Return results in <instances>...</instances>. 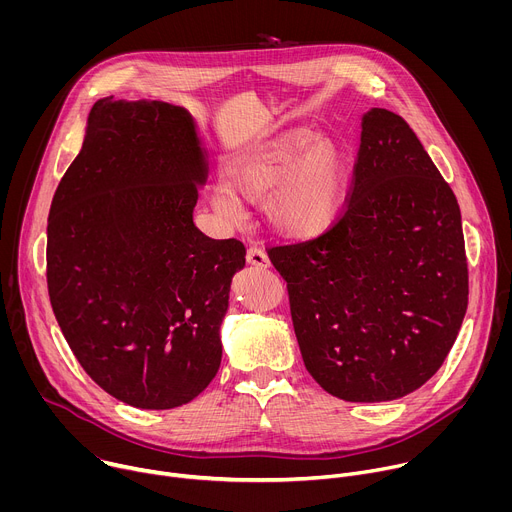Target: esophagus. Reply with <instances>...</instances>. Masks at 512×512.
<instances>
[{"mask_svg":"<svg viewBox=\"0 0 512 512\" xmlns=\"http://www.w3.org/2000/svg\"><path fill=\"white\" fill-rule=\"evenodd\" d=\"M247 263L263 269V267H269V257H267V253L263 251V247L251 245V247L247 249Z\"/></svg>","mask_w":512,"mask_h":512,"instance_id":"esophagus-1","label":"esophagus"}]
</instances>
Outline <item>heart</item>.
Here are the masks:
<instances>
[{
	"mask_svg": "<svg viewBox=\"0 0 512 512\" xmlns=\"http://www.w3.org/2000/svg\"><path fill=\"white\" fill-rule=\"evenodd\" d=\"M227 184L247 200H261L269 193V223L287 237L310 239L334 223L346 188V162L334 141L298 129L243 156L229 168ZM212 202L229 218L239 212L227 190H216Z\"/></svg>",
	"mask_w": 512,
	"mask_h": 512,
	"instance_id": "1",
	"label": "heart"
}]
</instances>
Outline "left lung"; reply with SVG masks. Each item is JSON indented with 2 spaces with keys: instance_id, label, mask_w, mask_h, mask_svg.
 Wrapping results in <instances>:
<instances>
[{
  "instance_id": "obj_1",
  "label": "left lung",
  "mask_w": 512,
  "mask_h": 512,
  "mask_svg": "<svg viewBox=\"0 0 512 512\" xmlns=\"http://www.w3.org/2000/svg\"><path fill=\"white\" fill-rule=\"evenodd\" d=\"M314 381L350 403L405 397L442 367L468 308L454 190L409 123L362 119L352 182L316 239L267 247Z\"/></svg>"
}]
</instances>
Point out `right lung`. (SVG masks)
<instances>
[{
  "label": "right lung",
  "instance_id": "obj_1",
  "mask_svg": "<svg viewBox=\"0 0 512 512\" xmlns=\"http://www.w3.org/2000/svg\"><path fill=\"white\" fill-rule=\"evenodd\" d=\"M204 156L166 101L95 103L48 214L46 281L85 373L137 409L198 397L221 367V324L245 245L192 223Z\"/></svg>",
  "mask_w": 512,
  "mask_h": 512
}]
</instances>
